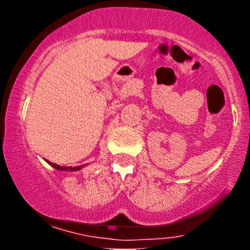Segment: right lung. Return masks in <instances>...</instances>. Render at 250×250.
<instances>
[{"label":"right lung","mask_w":250,"mask_h":250,"mask_svg":"<svg viewBox=\"0 0 250 250\" xmlns=\"http://www.w3.org/2000/svg\"><path fill=\"white\" fill-rule=\"evenodd\" d=\"M48 163H49L50 166H53L54 168L57 169V170H68V171H75V170H80V169L82 168V166H79V167H61V166L56 165V163H53L50 161H47Z\"/></svg>","instance_id":"1"}]
</instances>
